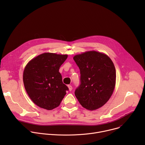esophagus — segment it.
<instances>
[{"label":"esophagus","mask_w":145,"mask_h":145,"mask_svg":"<svg viewBox=\"0 0 145 145\" xmlns=\"http://www.w3.org/2000/svg\"><path fill=\"white\" fill-rule=\"evenodd\" d=\"M68 88H69V91H71L72 90V87L71 86L69 85V86H68Z\"/></svg>","instance_id":"34e87169"}]
</instances>
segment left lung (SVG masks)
Returning <instances> with one entry per match:
<instances>
[{
  "label": "left lung",
  "instance_id": "1",
  "mask_svg": "<svg viewBox=\"0 0 145 145\" xmlns=\"http://www.w3.org/2000/svg\"><path fill=\"white\" fill-rule=\"evenodd\" d=\"M80 71V86L74 94L80 105L89 111L104 106L112 96L116 84V70L111 59L95 50L75 55Z\"/></svg>",
  "mask_w": 145,
  "mask_h": 145
}]
</instances>
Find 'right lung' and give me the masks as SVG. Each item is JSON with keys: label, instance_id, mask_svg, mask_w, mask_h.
Wrapping results in <instances>:
<instances>
[{"label": "right lung", "instance_id": "1", "mask_svg": "<svg viewBox=\"0 0 145 145\" xmlns=\"http://www.w3.org/2000/svg\"><path fill=\"white\" fill-rule=\"evenodd\" d=\"M68 54L44 53L31 59L26 65L23 81L30 99L37 106L52 110L59 106L68 90L59 69Z\"/></svg>", "mask_w": 145, "mask_h": 145}]
</instances>
